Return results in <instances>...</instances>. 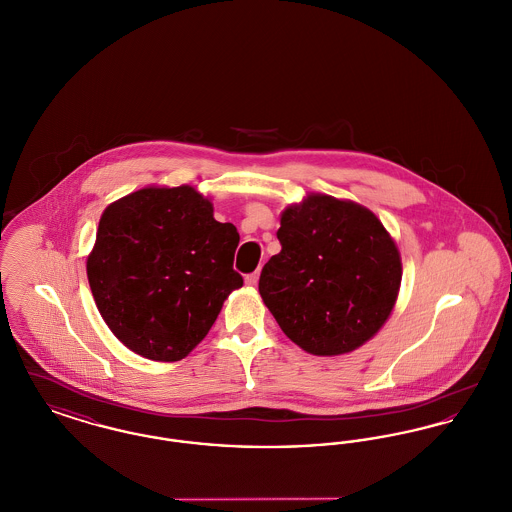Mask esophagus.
<instances>
[{
    "label": "esophagus",
    "mask_w": 512,
    "mask_h": 512,
    "mask_svg": "<svg viewBox=\"0 0 512 512\" xmlns=\"http://www.w3.org/2000/svg\"><path fill=\"white\" fill-rule=\"evenodd\" d=\"M257 282H259V272H253V274H247V276H245V284H247L249 288L257 286Z\"/></svg>",
    "instance_id": "esophagus-1"
}]
</instances>
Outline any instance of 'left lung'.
<instances>
[{"label": "left lung", "instance_id": "8db88e82", "mask_svg": "<svg viewBox=\"0 0 512 512\" xmlns=\"http://www.w3.org/2000/svg\"><path fill=\"white\" fill-rule=\"evenodd\" d=\"M276 236L282 251L263 267L259 293L282 332L318 357L374 338L403 276L382 220L355 201L307 194L284 209Z\"/></svg>", "mask_w": 512, "mask_h": 512}]
</instances>
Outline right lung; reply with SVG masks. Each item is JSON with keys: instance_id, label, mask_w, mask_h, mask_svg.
<instances>
[{"instance_id": "add662e5", "label": "right lung", "mask_w": 512, "mask_h": 512, "mask_svg": "<svg viewBox=\"0 0 512 512\" xmlns=\"http://www.w3.org/2000/svg\"><path fill=\"white\" fill-rule=\"evenodd\" d=\"M240 234L192 186H147L107 205L86 272L99 315L136 355L172 363L207 336L224 299L244 286L232 268Z\"/></svg>"}]
</instances>
